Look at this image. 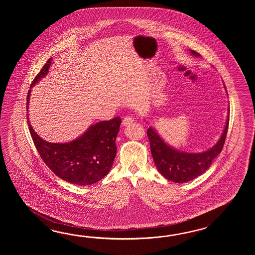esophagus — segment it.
Segmentation results:
<instances>
[{
  "label": "esophagus",
  "instance_id": "34e87169",
  "mask_svg": "<svg viewBox=\"0 0 255 255\" xmlns=\"http://www.w3.org/2000/svg\"><path fill=\"white\" fill-rule=\"evenodd\" d=\"M134 122V119L130 116H127L126 118H124V120H122V126H128L130 124H132Z\"/></svg>",
  "mask_w": 255,
  "mask_h": 255
}]
</instances>
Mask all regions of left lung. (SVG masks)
I'll use <instances>...</instances> for the list:
<instances>
[{"label":"left lung","instance_id":"left-lung-1","mask_svg":"<svg viewBox=\"0 0 255 255\" xmlns=\"http://www.w3.org/2000/svg\"><path fill=\"white\" fill-rule=\"evenodd\" d=\"M190 54H200L190 50ZM229 116L221 138L211 149L202 153H187L174 149L167 145L157 132L149 128L146 135L150 144L152 157L163 177L177 183H184L195 179L210 168L212 160L221 153L229 128Z\"/></svg>","mask_w":255,"mask_h":255}]
</instances>
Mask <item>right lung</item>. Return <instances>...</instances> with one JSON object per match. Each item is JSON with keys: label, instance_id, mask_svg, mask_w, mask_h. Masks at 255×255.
I'll use <instances>...</instances> for the list:
<instances>
[{"label": "right lung", "instance_id": "add662e5", "mask_svg": "<svg viewBox=\"0 0 255 255\" xmlns=\"http://www.w3.org/2000/svg\"><path fill=\"white\" fill-rule=\"evenodd\" d=\"M52 59H49L31 87L48 73ZM31 90L28 91L27 108ZM28 128L34 146L43 162L56 176L73 184L87 186L98 182L109 173L117 154L116 138L121 119L98 122L91 126L78 138L69 143H50L39 136L29 122Z\"/></svg>", "mask_w": 255, "mask_h": 255}]
</instances>
